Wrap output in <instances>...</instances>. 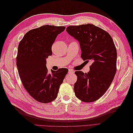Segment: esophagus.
I'll return each mask as SVG.
<instances>
[{
    "label": "esophagus",
    "instance_id": "1",
    "mask_svg": "<svg viewBox=\"0 0 133 133\" xmlns=\"http://www.w3.org/2000/svg\"><path fill=\"white\" fill-rule=\"evenodd\" d=\"M74 72H75V71L74 70H71V69H69V72H68L69 74H74Z\"/></svg>",
    "mask_w": 133,
    "mask_h": 133
}]
</instances>
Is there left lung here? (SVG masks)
<instances>
[{
	"label": "left lung",
	"mask_w": 133,
	"mask_h": 133,
	"mask_svg": "<svg viewBox=\"0 0 133 133\" xmlns=\"http://www.w3.org/2000/svg\"><path fill=\"white\" fill-rule=\"evenodd\" d=\"M66 32L78 41L81 57L92 62L90 71H76L75 95L85 102H94L108 90L116 72L117 52L110 35L91 24L70 26Z\"/></svg>",
	"instance_id": "8db88e82"
}]
</instances>
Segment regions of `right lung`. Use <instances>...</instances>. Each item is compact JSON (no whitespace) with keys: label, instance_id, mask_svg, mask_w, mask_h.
<instances>
[{"label":"right lung","instance_id":"add662e5","mask_svg":"<svg viewBox=\"0 0 133 133\" xmlns=\"http://www.w3.org/2000/svg\"><path fill=\"white\" fill-rule=\"evenodd\" d=\"M65 26L45 25L25 34L18 48L17 66L25 89L34 98L46 103L55 100L68 72L66 68L48 72L46 58L51 56L52 45Z\"/></svg>","mask_w":133,"mask_h":133}]
</instances>
